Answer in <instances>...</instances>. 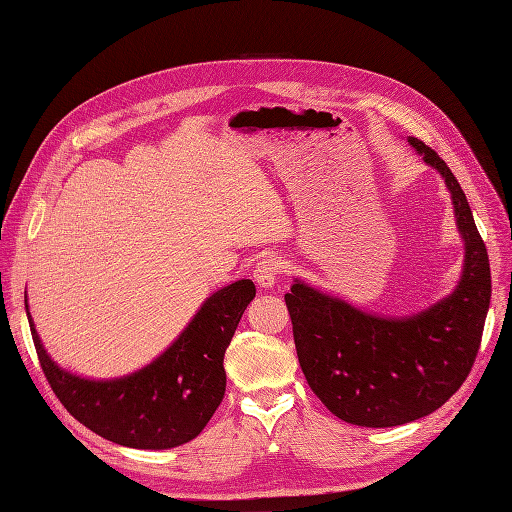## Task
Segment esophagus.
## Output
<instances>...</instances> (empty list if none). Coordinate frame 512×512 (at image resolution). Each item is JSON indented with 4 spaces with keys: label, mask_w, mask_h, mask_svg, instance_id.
I'll return each instance as SVG.
<instances>
[{
    "label": "esophagus",
    "mask_w": 512,
    "mask_h": 512,
    "mask_svg": "<svg viewBox=\"0 0 512 512\" xmlns=\"http://www.w3.org/2000/svg\"><path fill=\"white\" fill-rule=\"evenodd\" d=\"M280 272H282V259L276 257V255H268V257H263V259L257 263L253 276H255L259 287L272 289V287L276 285V280H278Z\"/></svg>",
    "instance_id": "1"
}]
</instances>
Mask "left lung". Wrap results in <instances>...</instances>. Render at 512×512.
<instances>
[{"label":"left lung","instance_id":"1","mask_svg":"<svg viewBox=\"0 0 512 512\" xmlns=\"http://www.w3.org/2000/svg\"><path fill=\"white\" fill-rule=\"evenodd\" d=\"M451 194L464 266L458 287L411 316L386 318L295 280L285 295L301 371L339 420L367 428L401 426L445 405L475 363L491 299L485 242L449 166L409 137Z\"/></svg>","mask_w":512,"mask_h":512}]
</instances>
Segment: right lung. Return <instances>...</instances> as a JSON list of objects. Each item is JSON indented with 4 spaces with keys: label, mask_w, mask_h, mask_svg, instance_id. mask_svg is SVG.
I'll use <instances>...</instances> for the list:
<instances>
[{
    "label": "right lung",
    "mask_w": 512,
    "mask_h": 512,
    "mask_svg": "<svg viewBox=\"0 0 512 512\" xmlns=\"http://www.w3.org/2000/svg\"><path fill=\"white\" fill-rule=\"evenodd\" d=\"M253 297L249 278L215 291L156 361L116 380H86L61 369L25 308L46 380L75 420L124 447L170 449L196 439L223 401V356Z\"/></svg>",
    "instance_id": "add662e5"
}]
</instances>
